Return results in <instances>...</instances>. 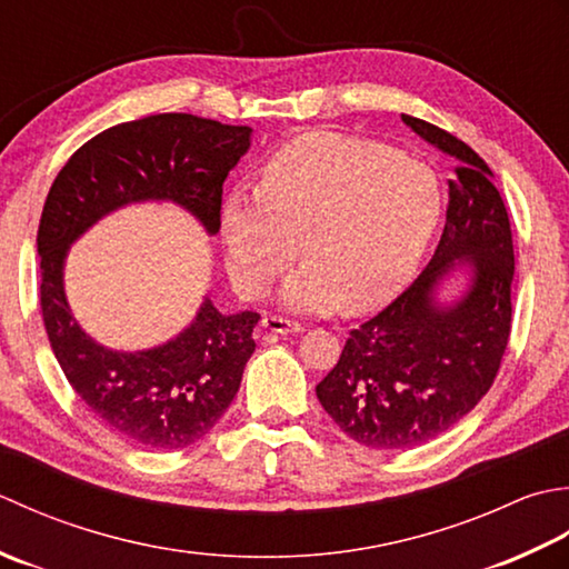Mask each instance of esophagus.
<instances>
[{
	"instance_id": "1",
	"label": "esophagus",
	"mask_w": 569,
	"mask_h": 569,
	"mask_svg": "<svg viewBox=\"0 0 569 569\" xmlns=\"http://www.w3.org/2000/svg\"><path fill=\"white\" fill-rule=\"evenodd\" d=\"M262 327L268 329V331H272V333H282V336H287V333H299V331H301V323L282 319V317H264V319H262Z\"/></svg>"
}]
</instances>
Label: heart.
Masks as SVG:
<instances>
[{"instance_id": "1", "label": "heart", "mask_w": 569, "mask_h": 569, "mask_svg": "<svg viewBox=\"0 0 569 569\" xmlns=\"http://www.w3.org/2000/svg\"><path fill=\"white\" fill-rule=\"evenodd\" d=\"M442 213L437 173L410 154L336 132L277 149L260 193L236 189L220 208L230 282L258 297L297 258L280 289L292 311H368L408 284Z\"/></svg>"}]
</instances>
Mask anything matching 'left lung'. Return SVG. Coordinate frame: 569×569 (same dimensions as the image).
Instances as JSON below:
<instances>
[{
    "instance_id": "8db88e82",
    "label": "left lung",
    "mask_w": 569,
    "mask_h": 569,
    "mask_svg": "<svg viewBox=\"0 0 569 569\" xmlns=\"http://www.w3.org/2000/svg\"><path fill=\"white\" fill-rule=\"evenodd\" d=\"M402 122L457 161L445 233L425 272L351 331L317 386L341 432L378 451L430 442L477 408L511 333L513 238L491 169L455 134L410 114ZM457 271L465 280L449 298Z\"/></svg>"
}]
</instances>
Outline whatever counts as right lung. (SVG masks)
<instances>
[{
    "label": "right lung",
    "mask_w": 569,
    "mask_h": 569,
    "mask_svg": "<svg viewBox=\"0 0 569 569\" xmlns=\"http://www.w3.org/2000/svg\"><path fill=\"white\" fill-rule=\"evenodd\" d=\"M250 144V127L187 112L149 114L80 147L43 203L41 311L56 361L90 412L139 447L183 449L213 430L240 388L260 315H223L206 295L173 339L142 351L108 349L68 305V250L98 220L132 203H173L216 236L223 181Z\"/></svg>",
    "instance_id": "add662e5"
}]
</instances>
